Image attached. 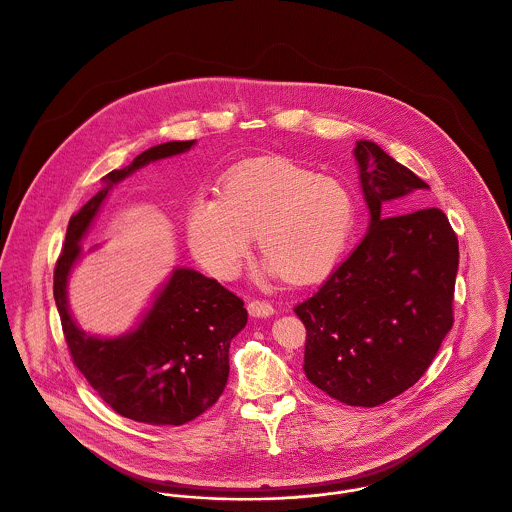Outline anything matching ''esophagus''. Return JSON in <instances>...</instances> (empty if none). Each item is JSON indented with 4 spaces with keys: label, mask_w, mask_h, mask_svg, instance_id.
Wrapping results in <instances>:
<instances>
[{
    "label": "esophagus",
    "mask_w": 512,
    "mask_h": 512,
    "mask_svg": "<svg viewBox=\"0 0 512 512\" xmlns=\"http://www.w3.org/2000/svg\"><path fill=\"white\" fill-rule=\"evenodd\" d=\"M248 314L252 318H270L274 314V308L270 302H264V300H252L248 302Z\"/></svg>",
    "instance_id": "34e87169"
}]
</instances>
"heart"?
I'll list each match as a JSON object with an SVG mask.
<instances>
[{
  "label": "heart",
  "instance_id": "obj_1",
  "mask_svg": "<svg viewBox=\"0 0 512 512\" xmlns=\"http://www.w3.org/2000/svg\"><path fill=\"white\" fill-rule=\"evenodd\" d=\"M353 220V198L341 180L266 157L228 172L220 196L192 198L186 238L212 276L230 280L258 234L260 254L278 276L310 284L336 266Z\"/></svg>",
  "mask_w": 512,
  "mask_h": 512
}]
</instances>
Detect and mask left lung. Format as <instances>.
Returning a JSON list of instances; mask_svg holds the SVG:
<instances>
[{"label": "left lung", "instance_id": "8db88e82", "mask_svg": "<svg viewBox=\"0 0 512 512\" xmlns=\"http://www.w3.org/2000/svg\"><path fill=\"white\" fill-rule=\"evenodd\" d=\"M353 155L369 230L294 312L308 332L306 377L345 405L375 407L419 381L453 328L459 242L439 208L385 218L387 202L429 184L371 141Z\"/></svg>", "mask_w": 512, "mask_h": 512}]
</instances>
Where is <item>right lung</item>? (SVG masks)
Returning a JSON list of instances; mask_svg holds the SVG:
<instances>
[{
    "mask_svg": "<svg viewBox=\"0 0 512 512\" xmlns=\"http://www.w3.org/2000/svg\"><path fill=\"white\" fill-rule=\"evenodd\" d=\"M194 143L151 147L129 167L103 176L105 186L71 216L53 274V296L73 363L113 411L149 425H184L218 401L228 381L230 341L248 322L244 302L216 280L176 268L135 330L97 338L73 320L67 282L83 254L79 242L109 190L149 163L190 151Z\"/></svg>",
    "mask_w": 512,
    "mask_h": 512,
    "instance_id": "add662e5",
    "label": "right lung"
}]
</instances>
